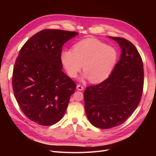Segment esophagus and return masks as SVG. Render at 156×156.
<instances>
[{
	"label": "esophagus",
	"mask_w": 156,
	"mask_h": 156,
	"mask_svg": "<svg viewBox=\"0 0 156 156\" xmlns=\"http://www.w3.org/2000/svg\"><path fill=\"white\" fill-rule=\"evenodd\" d=\"M77 89L78 90H83L84 89V87L81 85H80V84H77Z\"/></svg>",
	"instance_id": "1"
}]
</instances>
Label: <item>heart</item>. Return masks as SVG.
<instances>
[{
  "label": "heart",
  "mask_w": 156,
  "mask_h": 156,
  "mask_svg": "<svg viewBox=\"0 0 156 156\" xmlns=\"http://www.w3.org/2000/svg\"><path fill=\"white\" fill-rule=\"evenodd\" d=\"M61 61L71 77L75 78L81 70L84 76L94 83L105 81L110 76L118 58L117 52L96 39L82 40L75 44L73 51L64 50Z\"/></svg>",
  "instance_id": "heart-1"
}]
</instances>
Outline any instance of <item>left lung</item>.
I'll list each match as a JSON object with an SVG mask.
<instances>
[{
    "instance_id": "obj_1",
    "label": "left lung",
    "mask_w": 156,
    "mask_h": 156,
    "mask_svg": "<svg viewBox=\"0 0 156 156\" xmlns=\"http://www.w3.org/2000/svg\"><path fill=\"white\" fill-rule=\"evenodd\" d=\"M109 37L121 48L120 58L109 77L84 92L88 119L100 129L126 121L139 104L144 85L143 60L135 45L123 37Z\"/></svg>"
}]
</instances>
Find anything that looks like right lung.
I'll return each instance as SVG.
<instances>
[{
    "label": "right lung",
    "mask_w": 156,
    "mask_h": 156,
    "mask_svg": "<svg viewBox=\"0 0 156 156\" xmlns=\"http://www.w3.org/2000/svg\"><path fill=\"white\" fill-rule=\"evenodd\" d=\"M77 32L45 29L21 48L14 65L12 87L19 106L41 126L57 123L66 110L76 84L62 72L63 45Z\"/></svg>",
    "instance_id": "add662e5"
}]
</instances>
